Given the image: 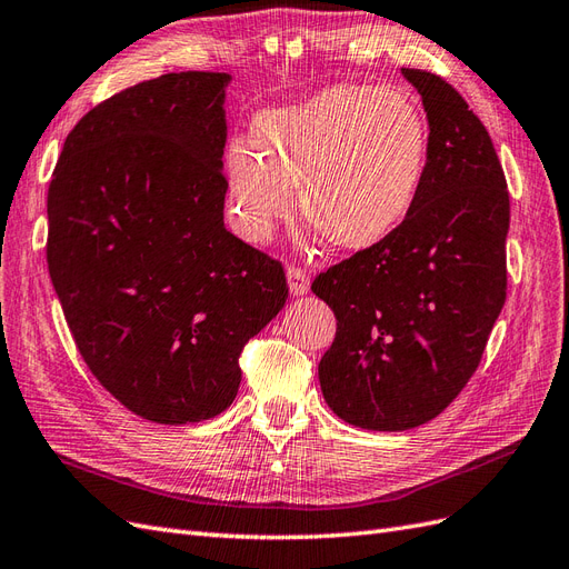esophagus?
I'll list each match as a JSON object with an SVG mask.
<instances>
[{"mask_svg": "<svg viewBox=\"0 0 569 569\" xmlns=\"http://www.w3.org/2000/svg\"><path fill=\"white\" fill-rule=\"evenodd\" d=\"M287 282H289V291L295 297H303L306 291H309V284H311L309 274H306V270L299 268V266H289L287 268Z\"/></svg>", "mask_w": 569, "mask_h": 569, "instance_id": "esophagus-1", "label": "esophagus"}]
</instances>
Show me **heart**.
I'll return each instance as SVG.
<instances>
[{
  "label": "heart",
  "mask_w": 569,
  "mask_h": 569,
  "mask_svg": "<svg viewBox=\"0 0 569 569\" xmlns=\"http://www.w3.org/2000/svg\"><path fill=\"white\" fill-rule=\"evenodd\" d=\"M251 146L227 156V191L239 232L266 241L299 191L303 220L332 249L363 251L402 224L431 158L421 104L382 86H332L253 119Z\"/></svg>",
  "instance_id": "heart-1"
}]
</instances>
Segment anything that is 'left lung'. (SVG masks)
<instances>
[{"label":"left lung","mask_w":569,"mask_h":569,"mask_svg":"<svg viewBox=\"0 0 569 569\" xmlns=\"http://www.w3.org/2000/svg\"><path fill=\"white\" fill-rule=\"evenodd\" d=\"M402 76L431 129L419 201L388 239L311 284L337 318L318 363L322 397L368 431L436 419L479 368L508 291L510 193L493 141L448 81Z\"/></svg>","instance_id":"left-lung-1"}]
</instances>
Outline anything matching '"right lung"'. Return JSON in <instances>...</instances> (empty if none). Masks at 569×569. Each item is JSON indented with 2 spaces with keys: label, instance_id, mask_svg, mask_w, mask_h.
Masks as SVG:
<instances>
[{
  "label": "right lung",
  "instance_id": "1",
  "mask_svg": "<svg viewBox=\"0 0 569 569\" xmlns=\"http://www.w3.org/2000/svg\"><path fill=\"white\" fill-rule=\"evenodd\" d=\"M229 81L164 73L96 104L48 191V268L73 342L107 392L156 423L232 405L241 349L289 291L280 260L224 229Z\"/></svg>",
  "mask_w": 569,
  "mask_h": 569
}]
</instances>
